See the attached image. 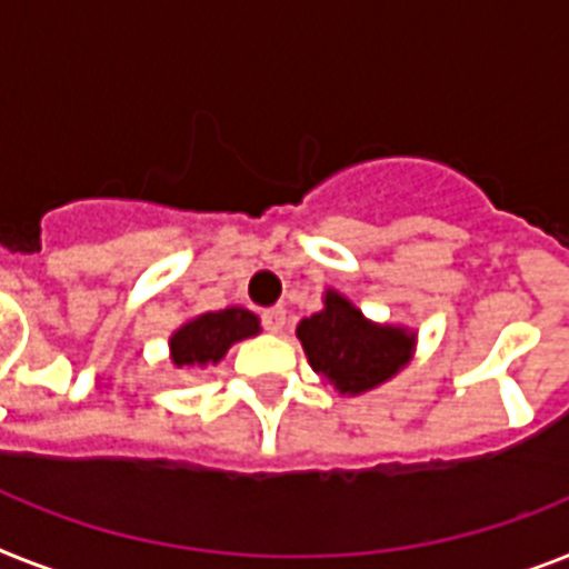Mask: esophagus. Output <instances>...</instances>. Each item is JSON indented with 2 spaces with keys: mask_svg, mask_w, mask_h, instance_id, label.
Returning <instances> with one entry per match:
<instances>
[{
  "mask_svg": "<svg viewBox=\"0 0 569 569\" xmlns=\"http://www.w3.org/2000/svg\"><path fill=\"white\" fill-rule=\"evenodd\" d=\"M284 308H273V311H267L264 317H261V326H264V331H270V335H279L281 328H284Z\"/></svg>",
  "mask_w": 569,
  "mask_h": 569,
  "instance_id": "1",
  "label": "esophagus"
}]
</instances>
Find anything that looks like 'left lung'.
Listing matches in <instances>:
<instances>
[{
    "instance_id": "1",
    "label": "left lung",
    "mask_w": 569,
    "mask_h": 569,
    "mask_svg": "<svg viewBox=\"0 0 569 569\" xmlns=\"http://www.w3.org/2000/svg\"><path fill=\"white\" fill-rule=\"evenodd\" d=\"M296 337L302 340L313 372L349 396L392 378L412 351L410 335L366 322L363 313L335 290H328L322 311L299 322Z\"/></svg>"
}]
</instances>
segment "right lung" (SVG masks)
I'll return each mask as SVG.
<instances>
[{
  "instance_id": "add662e5",
  "label": "right lung",
  "mask_w": 569,
  "mask_h": 569,
  "mask_svg": "<svg viewBox=\"0 0 569 569\" xmlns=\"http://www.w3.org/2000/svg\"><path fill=\"white\" fill-rule=\"evenodd\" d=\"M252 335H258V317L243 308L203 313L171 337V360L177 366L218 363L232 342Z\"/></svg>"
}]
</instances>
